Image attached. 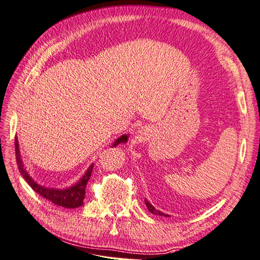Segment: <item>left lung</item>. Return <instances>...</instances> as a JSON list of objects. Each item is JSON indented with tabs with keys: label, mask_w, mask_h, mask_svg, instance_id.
Wrapping results in <instances>:
<instances>
[{
	"label": "left lung",
	"mask_w": 260,
	"mask_h": 260,
	"mask_svg": "<svg viewBox=\"0 0 260 260\" xmlns=\"http://www.w3.org/2000/svg\"><path fill=\"white\" fill-rule=\"evenodd\" d=\"M145 205H146V207H147V210H149L152 214H154V215H159V216H166V217H169L170 215L169 214H166V213H164V212H161V211H159V210H156V208H154V206L151 204V203L147 201V200H145Z\"/></svg>",
	"instance_id": "left-lung-1"
}]
</instances>
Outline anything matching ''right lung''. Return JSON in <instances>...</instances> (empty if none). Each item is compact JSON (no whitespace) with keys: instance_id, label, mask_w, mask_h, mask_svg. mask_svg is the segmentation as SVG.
Masks as SVG:
<instances>
[{"instance_id":"add662e5","label":"right lung","mask_w":260,"mask_h":260,"mask_svg":"<svg viewBox=\"0 0 260 260\" xmlns=\"http://www.w3.org/2000/svg\"><path fill=\"white\" fill-rule=\"evenodd\" d=\"M128 134H123L118 139L115 140V142L111 144V147H116L118 144H125L128 141ZM15 157H17V165L19 168L20 174L22 175L24 180L28 182L29 186L32 188V189L38 192L40 196H43L46 200L50 201L54 204L62 206L65 208H78L83 205V200L85 198V187L86 184L91 177V172H92L93 164L90 165L88 170L84 172V175L80 178L79 181L74 184L73 186L63 188V189H59V188H50V187H45L38 184L37 181H35L34 178L29 175V172L25 169L23 165L21 153H20V147H19V141L18 137L15 136Z\"/></svg>"}]
</instances>
